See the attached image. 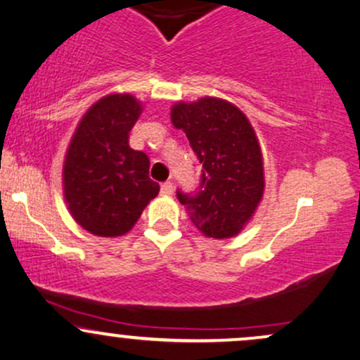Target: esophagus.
I'll return each instance as SVG.
<instances>
[{"mask_svg":"<svg viewBox=\"0 0 360 360\" xmlns=\"http://www.w3.org/2000/svg\"><path fill=\"white\" fill-rule=\"evenodd\" d=\"M172 191H174L172 183H164V184H162V186H160V195L169 196V195H172Z\"/></svg>","mask_w":360,"mask_h":360,"instance_id":"34e87169","label":"esophagus"}]
</instances>
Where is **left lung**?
Returning a JSON list of instances; mask_svg holds the SVG:
<instances>
[{
  "label": "left lung",
  "mask_w": 360,
  "mask_h": 360,
  "mask_svg": "<svg viewBox=\"0 0 360 360\" xmlns=\"http://www.w3.org/2000/svg\"><path fill=\"white\" fill-rule=\"evenodd\" d=\"M171 121L186 133L201 165L200 191H177V198L205 238H234L252 219L264 191L255 128L238 105L219 97L176 102Z\"/></svg>",
  "instance_id": "obj_1"
}]
</instances>
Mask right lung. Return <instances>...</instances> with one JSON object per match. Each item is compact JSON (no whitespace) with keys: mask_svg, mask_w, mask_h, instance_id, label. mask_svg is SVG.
Returning <instances> with one entry per match:
<instances>
[{"mask_svg":"<svg viewBox=\"0 0 360 360\" xmlns=\"http://www.w3.org/2000/svg\"><path fill=\"white\" fill-rule=\"evenodd\" d=\"M143 105L131 94H109L84 114L63 164V195L71 217L98 238L124 236L138 222L159 184L150 160L129 147Z\"/></svg>","mask_w":360,"mask_h":360,"instance_id":"1","label":"right lung"}]
</instances>
